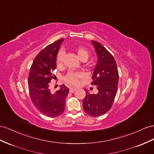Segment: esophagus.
Returning a JSON list of instances; mask_svg holds the SVG:
<instances>
[{"label":"esophagus","mask_w":154,"mask_h":154,"mask_svg":"<svg viewBox=\"0 0 154 154\" xmlns=\"http://www.w3.org/2000/svg\"><path fill=\"white\" fill-rule=\"evenodd\" d=\"M77 90V88H69V92L70 93H73L75 90Z\"/></svg>","instance_id":"obj_1"}]
</instances>
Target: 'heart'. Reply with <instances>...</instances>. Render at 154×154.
I'll return each instance as SVG.
<instances>
[{
    "instance_id": "heart-1",
    "label": "heart",
    "mask_w": 154,
    "mask_h": 154,
    "mask_svg": "<svg viewBox=\"0 0 154 154\" xmlns=\"http://www.w3.org/2000/svg\"><path fill=\"white\" fill-rule=\"evenodd\" d=\"M76 54L77 57L82 60L83 58L87 59L88 57V52L87 50H86L82 47H79L76 49ZM64 56V53L63 51H60L58 53L57 58V62L58 65L62 64L63 61V58ZM82 74L79 72H69L64 77V80L66 82H68L69 85H77L79 83V79L82 77Z\"/></svg>"
}]
</instances>
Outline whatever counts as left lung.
Listing matches in <instances>:
<instances>
[{"label":"left lung","instance_id":"8db88e82","mask_svg":"<svg viewBox=\"0 0 154 154\" xmlns=\"http://www.w3.org/2000/svg\"><path fill=\"white\" fill-rule=\"evenodd\" d=\"M97 57L92 75V85H96L97 94L86 92L82 101L86 113L93 117L104 115L111 109L116 95L118 75L116 61L112 55L100 43L92 40Z\"/></svg>","mask_w":154,"mask_h":154}]
</instances>
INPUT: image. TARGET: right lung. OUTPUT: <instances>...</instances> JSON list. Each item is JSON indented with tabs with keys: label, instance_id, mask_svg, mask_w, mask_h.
<instances>
[{
	"label": "right lung",
	"instance_id": "add662e5",
	"mask_svg": "<svg viewBox=\"0 0 154 154\" xmlns=\"http://www.w3.org/2000/svg\"><path fill=\"white\" fill-rule=\"evenodd\" d=\"M64 40L59 39L42 50L34 58L29 75V90L33 104L43 115L52 118L64 112L69 93V88L64 85L54 94L49 89L51 81L55 77L53 71L57 67L58 51Z\"/></svg>",
	"mask_w": 154,
	"mask_h": 154
}]
</instances>
